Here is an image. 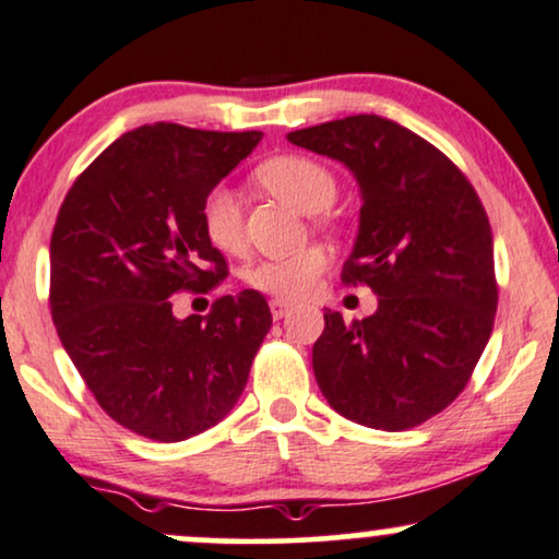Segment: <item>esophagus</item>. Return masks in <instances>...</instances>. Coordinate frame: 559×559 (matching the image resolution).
<instances>
[{"label":"esophagus","mask_w":559,"mask_h":559,"mask_svg":"<svg viewBox=\"0 0 559 559\" xmlns=\"http://www.w3.org/2000/svg\"><path fill=\"white\" fill-rule=\"evenodd\" d=\"M270 310H272V318L274 320H282V318H287V312L293 310V305L285 302V299L274 297V299H270Z\"/></svg>","instance_id":"esophagus-1"}]
</instances>
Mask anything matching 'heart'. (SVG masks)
Here are the masks:
<instances>
[{"label":"heart","instance_id":"heart-1","mask_svg":"<svg viewBox=\"0 0 559 559\" xmlns=\"http://www.w3.org/2000/svg\"><path fill=\"white\" fill-rule=\"evenodd\" d=\"M260 181L272 197L285 201L299 214H320L335 201L337 183L325 166L307 156H274L257 168ZM201 222L209 241L226 254H239L247 247L245 219L237 193L231 189L209 191L201 206ZM330 264L325 249L312 245L285 257H264L245 270L249 287L280 299H302L318 285Z\"/></svg>","mask_w":559,"mask_h":559}]
</instances>
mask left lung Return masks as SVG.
Returning <instances> with one entry per match:
<instances>
[{
	"instance_id": "left-lung-1",
	"label": "left lung",
	"mask_w": 559,
	"mask_h": 559,
	"mask_svg": "<svg viewBox=\"0 0 559 559\" xmlns=\"http://www.w3.org/2000/svg\"><path fill=\"white\" fill-rule=\"evenodd\" d=\"M287 141L340 160L358 181L360 224L343 282L378 295L370 318L325 312L312 347L320 391L355 424H424L464 391L495 328L487 212L466 176L395 120L347 116Z\"/></svg>"
}]
</instances>
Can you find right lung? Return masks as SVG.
Returning <instances> with one entry per match:
<instances>
[{
  "mask_svg": "<svg viewBox=\"0 0 559 559\" xmlns=\"http://www.w3.org/2000/svg\"><path fill=\"white\" fill-rule=\"evenodd\" d=\"M260 141V131L141 126L110 143L60 206L52 322L100 408L145 439L174 443L219 424L272 328L254 289L183 320L171 302L226 277L201 206Z\"/></svg>",
  "mask_w": 559,
  "mask_h": 559,
  "instance_id": "1",
  "label": "right lung"
}]
</instances>
